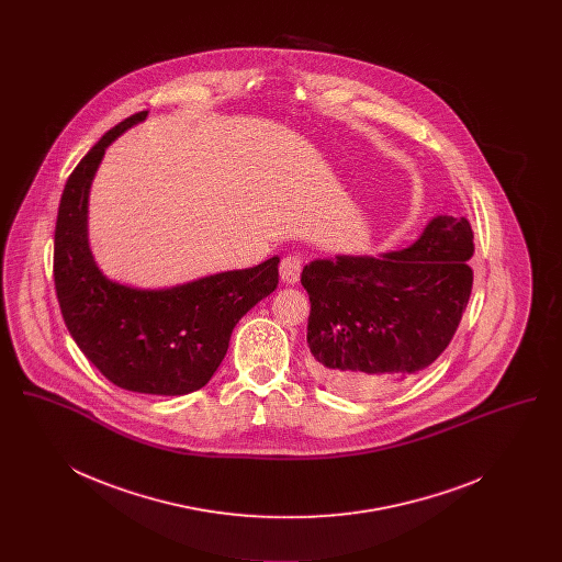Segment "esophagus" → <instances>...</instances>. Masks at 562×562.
<instances>
[{"label":"esophagus","instance_id":"obj_1","mask_svg":"<svg viewBox=\"0 0 562 562\" xmlns=\"http://www.w3.org/2000/svg\"><path fill=\"white\" fill-rule=\"evenodd\" d=\"M301 271H303V259L299 255H289V257L282 259V263H280V278H282V282H286V284L299 282Z\"/></svg>","mask_w":562,"mask_h":562}]
</instances>
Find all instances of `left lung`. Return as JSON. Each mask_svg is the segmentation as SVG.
Segmentation results:
<instances>
[{
	"label": "left lung",
	"mask_w": 562,
	"mask_h": 562,
	"mask_svg": "<svg viewBox=\"0 0 562 562\" xmlns=\"http://www.w3.org/2000/svg\"><path fill=\"white\" fill-rule=\"evenodd\" d=\"M472 240L468 218L436 216L411 248L305 266L312 374L326 390L369 398L422 373L463 318Z\"/></svg>",
	"instance_id": "left-lung-1"
}]
</instances>
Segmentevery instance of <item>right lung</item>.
I'll list each match as a JSON object with an SVG mask.
<instances>
[{"instance_id":"right-lung-1","label":"right lung","mask_w":562,"mask_h":562,"mask_svg":"<svg viewBox=\"0 0 562 562\" xmlns=\"http://www.w3.org/2000/svg\"><path fill=\"white\" fill-rule=\"evenodd\" d=\"M145 117L147 111H138L113 126L69 175L54 229V286L74 341L111 383L181 396L211 381L234 326L276 291L280 257L168 291L109 282L88 248V189L109 143Z\"/></svg>"}]
</instances>
